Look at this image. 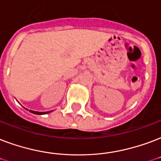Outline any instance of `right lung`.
<instances>
[{"mask_svg":"<svg viewBox=\"0 0 161 161\" xmlns=\"http://www.w3.org/2000/svg\"><path fill=\"white\" fill-rule=\"evenodd\" d=\"M30 112L34 114H36V115H44V114H47L49 113L50 111H47V112H38V111H34V110H29Z\"/></svg>","mask_w":161,"mask_h":161,"instance_id":"obj_1","label":"right lung"}]
</instances>
